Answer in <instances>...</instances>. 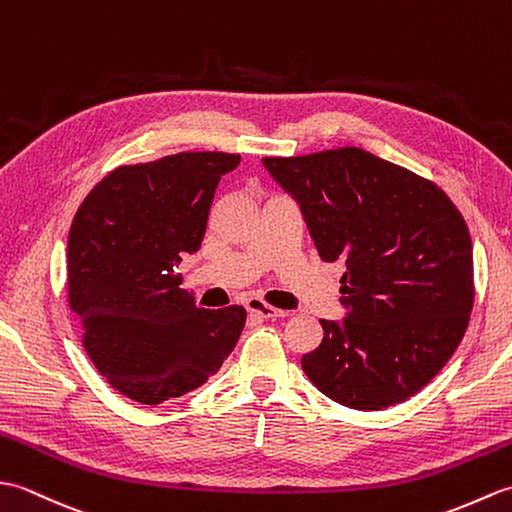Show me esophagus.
Instances as JSON below:
<instances>
[{
    "label": "esophagus",
    "mask_w": 512,
    "mask_h": 512,
    "mask_svg": "<svg viewBox=\"0 0 512 512\" xmlns=\"http://www.w3.org/2000/svg\"><path fill=\"white\" fill-rule=\"evenodd\" d=\"M246 310L250 312V314H255V317H259V319H277V317H286V310H279V308H275V306H268L266 301H262V299H248L246 301Z\"/></svg>",
    "instance_id": "34e87169"
}]
</instances>
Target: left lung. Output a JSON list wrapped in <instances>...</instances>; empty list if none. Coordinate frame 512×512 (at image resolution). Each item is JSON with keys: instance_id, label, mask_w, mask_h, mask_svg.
Returning <instances> with one entry per match:
<instances>
[{"instance_id": "8db88e82", "label": "left lung", "mask_w": 512, "mask_h": 512, "mask_svg": "<svg viewBox=\"0 0 512 512\" xmlns=\"http://www.w3.org/2000/svg\"><path fill=\"white\" fill-rule=\"evenodd\" d=\"M299 202L323 262H343V323L301 358L321 394L378 411L411 398L447 365L469 328L473 244L436 182L361 147L268 156Z\"/></svg>"}]
</instances>
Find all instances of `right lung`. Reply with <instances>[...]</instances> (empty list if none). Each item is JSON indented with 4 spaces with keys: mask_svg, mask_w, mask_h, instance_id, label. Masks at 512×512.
Wrapping results in <instances>:
<instances>
[{
    "mask_svg": "<svg viewBox=\"0 0 512 512\" xmlns=\"http://www.w3.org/2000/svg\"><path fill=\"white\" fill-rule=\"evenodd\" d=\"M239 154L180 151L123 165L83 200L68 237V301L101 376L160 405L222 367L246 310L195 308L178 266L200 248L213 193Z\"/></svg>",
    "mask_w": 512,
    "mask_h": 512,
    "instance_id": "obj_1",
    "label": "right lung"
}]
</instances>
